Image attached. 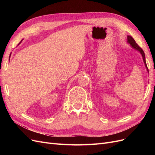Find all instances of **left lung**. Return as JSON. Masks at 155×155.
I'll list each match as a JSON object with an SVG mask.
<instances>
[{"instance_id": "obj_1", "label": "left lung", "mask_w": 155, "mask_h": 155, "mask_svg": "<svg viewBox=\"0 0 155 155\" xmlns=\"http://www.w3.org/2000/svg\"><path fill=\"white\" fill-rule=\"evenodd\" d=\"M127 42H128V43H129V44L130 45V46H132V47H133L134 49L138 50V51H140V54H142V58H143V62H144V64H145V67H146L147 71H149L148 68H147V67L146 61H145V54H144V51H143V50L140 47V46L138 45V44H137V43H136V41H134V39L132 37L130 36V35H128V36H127Z\"/></svg>"}]
</instances>
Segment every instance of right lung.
Returning a JSON list of instances; mask_svg holds the SVG:
<instances>
[{
	"label": "right lung",
	"instance_id": "1",
	"mask_svg": "<svg viewBox=\"0 0 155 155\" xmlns=\"http://www.w3.org/2000/svg\"><path fill=\"white\" fill-rule=\"evenodd\" d=\"M21 42H20V43H19V44H20V43H21ZM19 44H18V45H19ZM10 55H11V54H10Z\"/></svg>",
	"mask_w": 155,
	"mask_h": 155
}]
</instances>
